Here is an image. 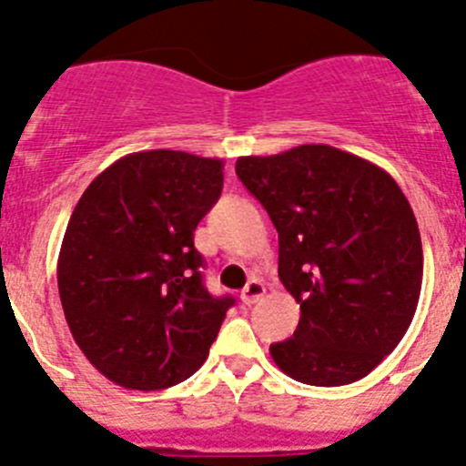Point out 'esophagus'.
Returning <instances> with one entry per match:
<instances>
[{
  "label": "esophagus",
  "instance_id": "esophagus-1",
  "mask_svg": "<svg viewBox=\"0 0 466 466\" xmlns=\"http://www.w3.org/2000/svg\"><path fill=\"white\" fill-rule=\"evenodd\" d=\"M266 296V286H263V281H258V279H251L249 284L245 286V289H242V293H240V300H242V305H256V302L261 300V298Z\"/></svg>",
  "mask_w": 466,
  "mask_h": 466
}]
</instances>
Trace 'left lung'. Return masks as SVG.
I'll return each mask as SVG.
<instances>
[{"mask_svg": "<svg viewBox=\"0 0 466 466\" xmlns=\"http://www.w3.org/2000/svg\"><path fill=\"white\" fill-rule=\"evenodd\" d=\"M236 173L279 233V279L300 305L270 356L309 386H347L398 347L416 314L422 245L407 196L372 161L300 145Z\"/></svg>", "mask_w": 466, "mask_h": 466, "instance_id": "1", "label": "left lung"}]
</instances>
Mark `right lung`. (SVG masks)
I'll use <instances>...</instances> for the list:
<instances>
[{
    "instance_id": "obj_1",
    "label": "right lung",
    "mask_w": 466,
    "mask_h": 466,
    "mask_svg": "<svg viewBox=\"0 0 466 466\" xmlns=\"http://www.w3.org/2000/svg\"><path fill=\"white\" fill-rule=\"evenodd\" d=\"M224 187V161L134 152L92 180L57 261L71 335L106 379L161 390L205 362L233 298L203 284L194 230Z\"/></svg>"
}]
</instances>
